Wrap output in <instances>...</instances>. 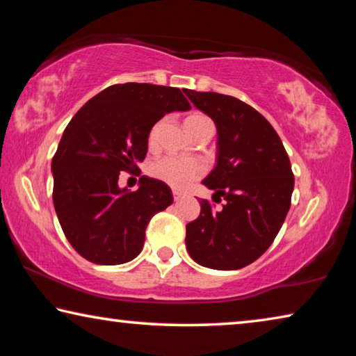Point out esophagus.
Listing matches in <instances>:
<instances>
[{
    "instance_id": "obj_1",
    "label": "esophagus",
    "mask_w": 356,
    "mask_h": 356,
    "mask_svg": "<svg viewBox=\"0 0 356 356\" xmlns=\"http://www.w3.org/2000/svg\"><path fill=\"white\" fill-rule=\"evenodd\" d=\"M172 196H174V201H179L180 197L184 196V193L179 191V190H172Z\"/></svg>"
}]
</instances>
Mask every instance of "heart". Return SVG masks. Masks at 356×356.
I'll return each mask as SVG.
<instances>
[{"label": "heart", "mask_w": 356, "mask_h": 356, "mask_svg": "<svg viewBox=\"0 0 356 356\" xmlns=\"http://www.w3.org/2000/svg\"><path fill=\"white\" fill-rule=\"evenodd\" d=\"M201 124H212L209 118L204 114H191L185 119V129L196 127ZM159 131H160V122L152 125V129L149 131L147 143L149 147H155L156 140H159ZM206 168L200 160L195 159H177V156H163V159L156 160L150 168V172L154 174L156 179L163 180L165 184L174 186V188H185L191 182H195L196 179H200Z\"/></svg>", "instance_id": "b5f03b06"}]
</instances>
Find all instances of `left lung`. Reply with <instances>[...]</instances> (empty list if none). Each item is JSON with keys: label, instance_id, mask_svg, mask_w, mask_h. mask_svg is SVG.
Returning a JSON list of instances; mask_svg holds the SVG:
<instances>
[{"label": "left lung", "instance_id": "8db88e82", "mask_svg": "<svg viewBox=\"0 0 356 356\" xmlns=\"http://www.w3.org/2000/svg\"><path fill=\"white\" fill-rule=\"evenodd\" d=\"M184 92L215 122V166L202 184L226 201L221 210L200 201V216L186 225V250L202 267L243 268L267 251L286 220L291 161L278 134L252 106L218 92Z\"/></svg>", "mask_w": 356, "mask_h": 356}]
</instances>
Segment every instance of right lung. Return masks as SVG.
Listing matches in <instances>:
<instances>
[{"label":"right lung","instance_id":"1","mask_svg":"<svg viewBox=\"0 0 356 356\" xmlns=\"http://www.w3.org/2000/svg\"><path fill=\"white\" fill-rule=\"evenodd\" d=\"M190 108L179 88L124 83L104 89L72 118L51 160L53 204L78 254L100 265L140 254L149 220L171 206L172 191L147 176L136 191L120 188L119 174L144 160L152 125Z\"/></svg>","mask_w":356,"mask_h":356}]
</instances>
